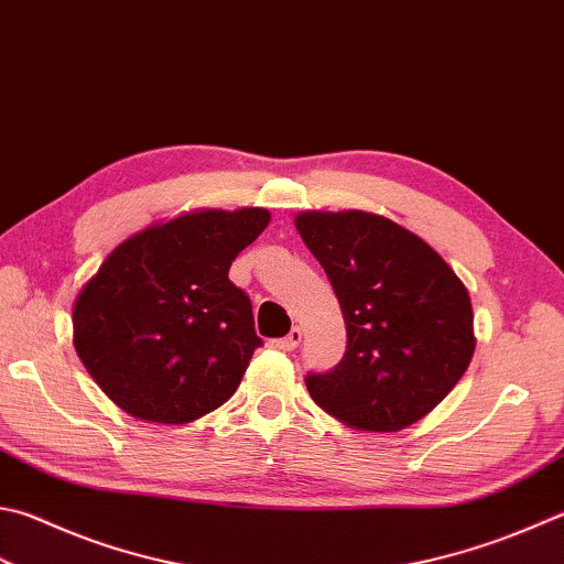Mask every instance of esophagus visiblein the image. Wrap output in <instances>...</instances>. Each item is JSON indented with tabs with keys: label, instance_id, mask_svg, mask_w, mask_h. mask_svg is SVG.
<instances>
[{
	"label": "esophagus",
	"instance_id": "34e87169",
	"mask_svg": "<svg viewBox=\"0 0 564 564\" xmlns=\"http://www.w3.org/2000/svg\"><path fill=\"white\" fill-rule=\"evenodd\" d=\"M300 344H302V328L300 326H292V332L286 334L284 338H280V341L274 344V346L282 348V350H294Z\"/></svg>",
	"mask_w": 564,
	"mask_h": 564
}]
</instances>
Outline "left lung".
<instances>
[{
    "mask_svg": "<svg viewBox=\"0 0 564 564\" xmlns=\"http://www.w3.org/2000/svg\"><path fill=\"white\" fill-rule=\"evenodd\" d=\"M346 322V354L310 373L318 408L354 430L398 432L459 382L474 356L471 300L454 270L398 223L364 210L294 218Z\"/></svg>",
    "mask_w": 564,
    "mask_h": 564,
    "instance_id": "obj_1",
    "label": "left lung"
}]
</instances>
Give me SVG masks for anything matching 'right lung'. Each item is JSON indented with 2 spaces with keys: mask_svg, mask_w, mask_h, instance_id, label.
<instances>
[{
  "mask_svg": "<svg viewBox=\"0 0 564 564\" xmlns=\"http://www.w3.org/2000/svg\"><path fill=\"white\" fill-rule=\"evenodd\" d=\"M268 223L264 208L196 210L108 254L73 306V344L117 408L184 424L238 390L262 338L228 270Z\"/></svg>",
  "mask_w": 564,
  "mask_h": 564,
  "instance_id": "obj_1",
  "label": "right lung"
}]
</instances>
